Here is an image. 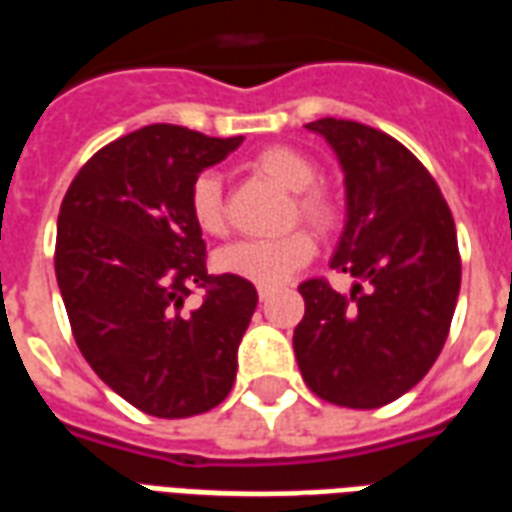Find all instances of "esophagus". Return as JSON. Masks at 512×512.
Here are the masks:
<instances>
[{
    "label": "esophagus",
    "instance_id": "1",
    "mask_svg": "<svg viewBox=\"0 0 512 512\" xmlns=\"http://www.w3.org/2000/svg\"><path fill=\"white\" fill-rule=\"evenodd\" d=\"M257 296H260V301H268V296H271V288H257Z\"/></svg>",
    "mask_w": 512,
    "mask_h": 512
}]
</instances>
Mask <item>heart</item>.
Listing matches in <instances>:
<instances>
[{"instance_id":"heart-1","label":"heart","mask_w":512,"mask_h":512,"mask_svg":"<svg viewBox=\"0 0 512 512\" xmlns=\"http://www.w3.org/2000/svg\"><path fill=\"white\" fill-rule=\"evenodd\" d=\"M249 169L271 180L282 191H293L290 222L304 219L321 233H332L343 222V200L329 183H318V164L304 150L290 145H268L249 158ZM189 211L194 224L205 235H222L227 230L222 180L216 172H202L189 189ZM315 255V238L307 230H290L274 241H235L216 252L213 266L222 274L246 279L260 288H274L310 263Z\"/></svg>"}]
</instances>
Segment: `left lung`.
<instances>
[{
    "label": "left lung",
    "mask_w": 512,
    "mask_h": 512,
    "mask_svg": "<svg viewBox=\"0 0 512 512\" xmlns=\"http://www.w3.org/2000/svg\"><path fill=\"white\" fill-rule=\"evenodd\" d=\"M321 134L345 172V230L334 271L301 282L304 318L293 351L307 386L345 408H381L428 373L450 334L461 255L450 205L419 158L378 128L323 117Z\"/></svg>",
    "instance_id": "8db88e82"
}]
</instances>
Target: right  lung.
<instances>
[{
    "instance_id": "1",
    "label": "right lung",
    "mask_w": 512,
    "mask_h": 512,
    "mask_svg": "<svg viewBox=\"0 0 512 512\" xmlns=\"http://www.w3.org/2000/svg\"><path fill=\"white\" fill-rule=\"evenodd\" d=\"M241 142L145 126L101 147L62 200L54 271L76 345L150 417L205 414L233 389L257 290L208 274L189 189ZM194 287L206 290L200 308L185 304Z\"/></svg>"
}]
</instances>
